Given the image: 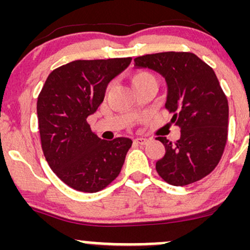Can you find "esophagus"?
<instances>
[{"instance_id":"34e87169","label":"esophagus","mask_w":250,"mask_h":250,"mask_svg":"<svg viewBox=\"0 0 250 250\" xmlns=\"http://www.w3.org/2000/svg\"><path fill=\"white\" fill-rule=\"evenodd\" d=\"M135 143H137V145H141V146H145L147 145L149 142L148 139H146V137H136V139L134 140Z\"/></svg>"}]
</instances>
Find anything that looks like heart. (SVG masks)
<instances>
[{
  "mask_svg": "<svg viewBox=\"0 0 250 250\" xmlns=\"http://www.w3.org/2000/svg\"><path fill=\"white\" fill-rule=\"evenodd\" d=\"M148 80H153L154 81V77L150 75L149 73H146V71H139V73L134 74L131 76V84H136V83L143 82V81H148Z\"/></svg>",
  "mask_w": 250,
  "mask_h": 250,
  "instance_id": "b5f03b06",
  "label": "heart"
}]
</instances>
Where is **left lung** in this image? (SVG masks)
Listing matches in <instances>:
<instances>
[{
    "label": "left lung",
    "mask_w": 250,
    "mask_h": 250,
    "mask_svg": "<svg viewBox=\"0 0 250 250\" xmlns=\"http://www.w3.org/2000/svg\"><path fill=\"white\" fill-rule=\"evenodd\" d=\"M134 65L156 71L167 84L166 108L174 114L181 136L175 143L160 136L166 154L156 170L169 185L196 182L214 170L225 150L228 135V101L214 70L191 53L149 54Z\"/></svg>",
    "instance_id": "left-lung-1"
}]
</instances>
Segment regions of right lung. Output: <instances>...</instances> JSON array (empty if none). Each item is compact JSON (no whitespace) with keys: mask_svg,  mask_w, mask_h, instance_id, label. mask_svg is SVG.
I'll list each match as a JSON object with an SVG mask.
<instances>
[{"mask_svg":"<svg viewBox=\"0 0 250 250\" xmlns=\"http://www.w3.org/2000/svg\"><path fill=\"white\" fill-rule=\"evenodd\" d=\"M130 62L131 57L69 62L51 71L40 93L37 119L43 154L54 173L73 189L96 193L121 171L133 141L100 139L87 117L103 102L109 82Z\"/></svg>","mask_w":250,"mask_h":250,"instance_id":"right-lung-1","label":"right lung"}]
</instances>
